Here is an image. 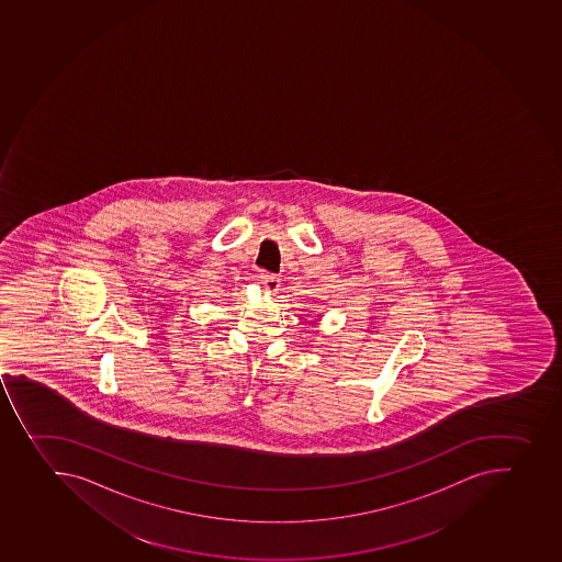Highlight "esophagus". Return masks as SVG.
Returning a JSON list of instances; mask_svg holds the SVG:
<instances>
[{"mask_svg": "<svg viewBox=\"0 0 562 562\" xmlns=\"http://www.w3.org/2000/svg\"><path fill=\"white\" fill-rule=\"evenodd\" d=\"M259 279H261V283H263V286L268 292H278L279 286H281V281H279L276 273L261 272L259 273Z\"/></svg>", "mask_w": 562, "mask_h": 562, "instance_id": "obj_1", "label": "esophagus"}]
</instances>
